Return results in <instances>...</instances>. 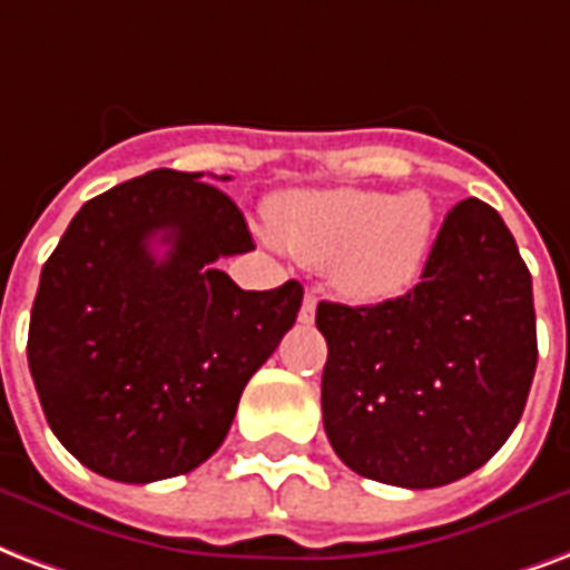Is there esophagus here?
<instances>
[{
  "mask_svg": "<svg viewBox=\"0 0 570 570\" xmlns=\"http://www.w3.org/2000/svg\"><path fill=\"white\" fill-rule=\"evenodd\" d=\"M314 316H316V295H304V302H302V311H298V320L302 323H314Z\"/></svg>",
  "mask_w": 570,
  "mask_h": 570,
  "instance_id": "esophagus-1",
  "label": "esophagus"
}]
</instances>
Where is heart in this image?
Wrapping results in <instances>:
<instances>
[{
	"mask_svg": "<svg viewBox=\"0 0 570 570\" xmlns=\"http://www.w3.org/2000/svg\"><path fill=\"white\" fill-rule=\"evenodd\" d=\"M286 254L325 275L343 298L380 304L410 293L433 242V203L424 190H286L268 206Z\"/></svg>",
	"mask_w": 570,
	"mask_h": 570,
	"instance_id": "obj_1",
	"label": "heart"
}]
</instances>
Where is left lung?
<instances>
[{
	"mask_svg": "<svg viewBox=\"0 0 570 570\" xmlns=\"http://www.w3.org/2000/svg\"><path fill=\"white\" fill-rule=\"evenodd\" d=\"M316 328L328 343L325 433L358 475L442 488L484 466L523 415L538 364L532 275L481 199L445 215L410 293L320 302Z\"/></svg>",
	"mask_w": 570,
	"mask_h": 570,
	"instance_id": "obj_1",
	"label": "left lung"
}]
</instances>
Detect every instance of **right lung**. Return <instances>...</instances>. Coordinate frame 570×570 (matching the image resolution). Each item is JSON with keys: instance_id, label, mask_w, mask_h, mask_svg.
<instances>
[{"instance_id": "obj_1", "label": "right lung", "mask_w": 570, "mask_h": 570, "mask_svg": "<svg viewBox=\"0 0 570 570\" xmlns=\"http://www.w3.org/2000/svg\"><path fill=\"white\" fill-rule=\"evenodd\" d=\"M199 176L151 169L89 199L41 268L26 355L43 415L121 484L206 463L302 307L298 281L256 293L217 268L254 238Z\"/></svg>"}]
</instances>
